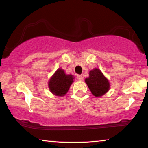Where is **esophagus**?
I'll return each instance as SVG.
<instances>
[{
  "instance_id": "esophagus-1",
  "label": "esophagus",
  "mask_w": 148,
  "mask_h": 148,
  "mask_svg": "<svg viewBox=\"0 0 148 148\" xmlns=\"http://www.w3.org/2000/svg\"><path fill=\"white\" fill-rule=\"evenodd\" d=\"M76 78H77V79L79 80V81H83V80H84V78H83V76L81 75H77Z\"/></svg>"
}]
</instances>
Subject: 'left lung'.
<instances>
[{
  "label": "left lung",
  "instance_id": "1",
  "mask_svg": "<svg viewBox=\"0 0 148 148\" xmlns=\"http://www.w3.org/2000/svg\"><path fill=\"white\" fill-rule=\"evenodd\" d=\"M92 94L97 97L106 94L110 89V84L108 80L103 76L100 69H93L90 71L89 77L85 79Z\"/></svg>",
  "mask_w": 148,
  "mask_h": 148
}]
</instances>
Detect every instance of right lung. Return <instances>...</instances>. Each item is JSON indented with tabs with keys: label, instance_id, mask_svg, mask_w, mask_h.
Listing matches in <instances>:
<instances>
[{
	"label": "right lung",
	"instance_id": "1",
	"mask_svg": "<svg viewBox=\"0 0 148 148\" xmlns=\"http://www.w3.org/2000/svg\"><path fill=\"white\" fill-rule=\"evenodd\" d=\"M74 76L72 74H66L63 69H58L49 80V90L55 95L64 96L74 82Z\"/></svg>",
	"mask_w": 148,
	"mask_h": 148
}]
</instances>
